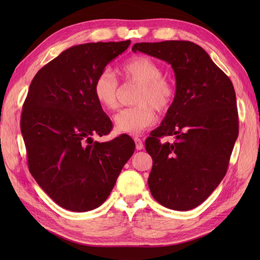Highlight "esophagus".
<instances>
[{"instance_id": "obj_1", "label": "esophagus", "mask_w": 260, "mask_h": 260, "mask_svg": "<svg viewBox=\"0 0 260 260\" xmlns=\"http://www.w3.org/2000/svg\"><path fill=\"white\" fill-rule=\"evenodd\" d=\"M134 141H135V145H136V150H143L144 148V144H143L142 140L140 139V137H134Z\"/></svg>"}]
</instances>
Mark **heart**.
Listing matches in <instances>:
<instances>
[{
	"label": "heart",
	"mask_w": 260,
	"mask_h": 260,
	"mask_svg": "<svg viewBox=\"0 0 260 260\" xmlns=\"http://www.w3.org/2000/svg\"><path fill=\"white\" fill-rule=\"evenodd\" d=\"M120 75L126 81L139 85L134 107L125 108L115 116V128L118 133L139 135L156 121L158 112H167L172 106L175 88L162 78V70L153 60L135 57L120 67ZM93 96L103 108L114 110L118 107L119 86L114 74L104 70L97 76L92 86Z\"/></svg>",
	"instance_id": "1"
}]
</instances>
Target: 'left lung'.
<instances>
[{
	"label": "left lung",
	"mask_w": 260,
	"mask_h": 260,
	"mask_svg": "<svg viewBox=\"0 0 260 260\" xmlns=\"http://www.w3.org/2000/svg\"><path fill=\"white\" fill-rule=\"evenodd\" d=\"M140 51L174 70L172 106L145 141L153 158L148 186L162 206L186 211L201 204L227 173L238 137L236 92L229 77L203 49L190 41L135 43ZM163 136L175 142L162 143Z\"/></svg>",
	"instance_id": "8db88e82"
}]
</instances>
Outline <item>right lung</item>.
<instances>
[{"label":"right lung","mask_w":260,"mask_h":260,"mask_svg":"<svg viewBox=\"0 0 260 260\" xmlns=\"http://www.w3.org/2000/svg\"><path fill=\"white\" fill-rule=\"evenodd\" d=\"M131 41L70 47L38 71L21 115V133L30 173L52 200L86 212L106 201L135 143L128 135L99 143L112 121L93 96L105 67Z\"/></svg>","instance_id":"obj_1"}]
</instances>
